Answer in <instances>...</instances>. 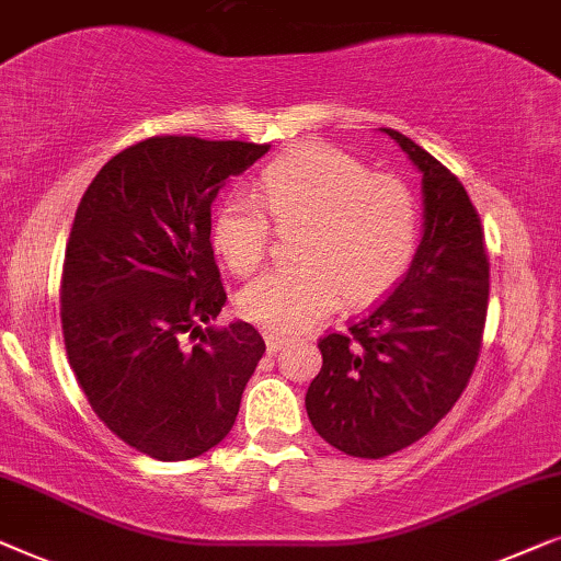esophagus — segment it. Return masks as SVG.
I'll return each instance as SVG.
<instances>
[{
	"label": "esophagus",
	"mask_w": 561,
	"mask_h": 561,
	"mask_svg": "<svg viewBox=\"0 0 561 561\" xmlns=\"http://www.w3.org/2000/svg\"><path fill=\"white\" fill-rule=\"evenodd\" d=\"M264 341H266V353H270V356H274V353H279L284 345H287V341H284V337L272 335V333H266Z\"/></svg>",
	"instance_id": "1"
}]
</instances>
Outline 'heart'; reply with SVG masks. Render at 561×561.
Instances as JSON below:
<instances>
[{
    "mask_svg": "<svg viewBox=\"0 0 561 561\" xmlns=\"http://www.w3.org/2000/svg\"><path fill=\"white\" fill-rule=\"evenodd\" d=\"M254 195L279 228H299V266L264 274L239 295V312L270 333H297L337 302H374L407 272L420 241V205L407 183L325 141L266 164ZM257 204L231 198L213 224V247L239 277L270 251L272 228Z\"/></svg>",
    "mask_w": 561,
    "mask_h": 561,
    "instance_id": "heart-1",
    "label": "heart"
}]
</instances>
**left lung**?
Returning a JSON list of instances; mask_svg holds the SVG:
<instances>
[{
	"label": "left lung",
	"mask_w": 561,
	"mask_h": 561,
	"mask_svg": "<svg viewBox=\"0 0 561 561\" xmlns=\"http://www.w3.org/2000/svg\"><path fill=\"white\" fill-rule=\"evenodd\" d=\"M422 172L424 231L389 297L320 337L322 368L305 407L318 435L378 460L422 439L476 368L488 312V256L476 205L460 180L420 145L383 129Z\"/></svg>",
	"instance_id": "8db88e82"
}]
</instances>
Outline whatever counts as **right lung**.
Returning a JSON list of instances; mask_svg holds the SVG:
<instances>
[{"label": "right lung", "mask_w": 561, "mask_h": 561, "mask_svg": "<svg viewBox=\"0 0 561 561\" xmlns=\"http://www.w3.org/2000/svg\"><path fill=\"white\" fill-rule=\"evenodd\" d=\"M266 152L149 137L112 157L76 210L60 279L68 363L99 420L154 460L216 447L266 351L249 322L210 325L226 305L210 205Z\"/></svg>", "instance_id": "obj_1"}]
</instances>
